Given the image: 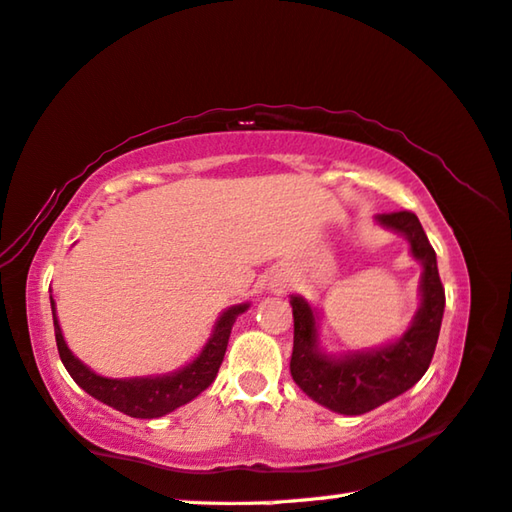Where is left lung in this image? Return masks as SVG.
Instances as JSON below:
<instances>
[{"label": "left lung", "mask_w": 512, "mask_h": 512, "mask_svg": "<svg viewBox=\"0 0 512 512\" xmlns=\"http://www.w3.org/2000/svg\"><path fill=\"white\" fill-rule=\"evenodd\" d=\"M378 223L401 232L410 241L412 257L424 266L421 307L412 326L394 344L378 351H351L332 358L316 344V314L307 300L291 296L294 310V351L291 378L316 403L339 415H364L396 399L431 367L444 314V287L437 273L435 250L412 212L378 214Z\"/></svg>", "instance_id": "left-lung-1"}]
</instances>
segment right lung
<instances>
[{
    "label": "right lung",
    "mask_w": 512,
    "mask_h": 512,
    "mask_svg": "<svg viewBox=\"0 0 512 512\" xmlns=\"http://www.w3.org/2000/svg\"><path fill=\"white\" fill-rule=\"evenodd\" d=\"M246 310L248 303L234 305L227 312H223V316L216 323L212 339L205 344V348H202V353L180 371L148 378H104L97 376L95 371L88 369L84 362L72 355L66 339L61 335V326L59 321H56V310L52 300L56 348H59L63 367L68 369L72 380H75L84 392L91 394L93 399L107 403L111 408H116L136 419L164 417L175 408H180V405L196 399L200 392H205V389L214 383L218 369H221L234 319Z\"/></svg>",
    "instance_id": "1"
}]
</instances>
